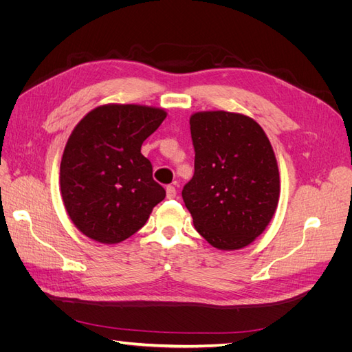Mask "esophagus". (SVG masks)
<instances>
[{
  "label": "esophagus",
  "mask_w": 352,
  "mask_h": 352,
  "mask_svg": "<svg viewBox=\"0 0 352 352\" xmlns=\"http://www.w3.org/2000/svg\"><path fill=\"white\" fill-rule=\"evenodd\" d=\"M176 188L175 186H172V185H168L167 188H166V195H167V198L168 199H173V198H176Z\"/></svg>",
  "instance_id": "obj_1"
}]
</instances>
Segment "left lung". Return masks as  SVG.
Listing matches in <instances>:
<instances>
[{
	"label": "left lung",
	"instance_id": "obj_1",
	"mask_svg": "<svg viewBox=\"0 0 352 352\" xmlns=\"http://www.w3.org/2000/svg\"><path fill=\"white\" fill-rule=\"evenodd\" d=\"M195 172L182 198L199 235L221 251L248 247L278 208V162L263 127L229 111L190 116Z\"/></svg>",
	"mask_w": 352,
	"mask_h": 352
}]
</instances>
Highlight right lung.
<instances>
[{"label": "right lung", "instance_id": "add662e5", "mask_svg": "<svg viewBox=\"0 0 352 352\" xmlns=\"http://www.w3.org/2000/svg\"><path fill=\"white\" fill-rule=\"evenodd\" d=\"M166 116L148 105L104 104L74 126L61 158L60 189L69 217L85 236L119 243L164 199L141 146Z\"/></svg>", "mask_w": 352, "mask_h": 352}]
</instances>
